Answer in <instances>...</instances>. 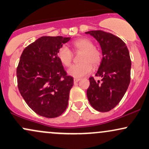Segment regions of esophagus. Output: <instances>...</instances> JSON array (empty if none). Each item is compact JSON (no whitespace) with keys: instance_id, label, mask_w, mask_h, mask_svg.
I'll use <instances>...</instances> for the list:
<instances>
[{"instance_id":"1","label":"esophagus","mask_w":149,"mask_h":149,"mask_svg":"<svg viewBox=\"0 0 149 149\" xmlns=\"http://www.w3.org/2000/svg\"><path fill=\"white\" fill-rule=\"evenodd\" d=\"M79 80H80L79 78H74V84L77 83V82L79 81Z\"/></svg>"}]
</instances>
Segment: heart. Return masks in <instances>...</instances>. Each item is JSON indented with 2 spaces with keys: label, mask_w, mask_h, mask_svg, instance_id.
Returning <instances> with one entry per match:
<instances>
[{
  "label": "heart",
  "mask_w": 149,
  "mask_h": 149,
  "mask_svg": "<svg viewBox=\"0 0 149 149\" xmlns=\"http://www.w3.org/2000/svg\"><path fill=\"white\" fill-rule=\"evenodd\" d=\"M72 46L76 52H83L81 56L82 63L73 65L68 70V74L75 78H79L88 74L93 70V66H97L102 61V53L98 49L94 47V44L88 38H80L73 42ZM57 56L61 63L65 67L72 63L73 54L70 49L63 45L58 51Z\"/></svg>",
  "instance_id": "heart-1"
}]
</instances>
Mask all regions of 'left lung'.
<instances>
[{
  "instance_id": "left-lung-1",
  "label": "left lung",
  "mask_w": 149,
  "mask_h": 149,
  "mask_svg": "<svg viewBox=\"0 0 149 149\" xmlns=\"http://www.w3.org/2000/svg\"><path fill=\"white\" fill-rule=\"evenodd\" d=\"M98 42L102 58L95 76L89 78L88 100L94 109L106 112L113 109L123 98L130 82L131 61L125 42L111 33L102 31L86 32Z\"/></svg>"
}]
</instances>
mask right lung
<instances>
[{
	"label": "right lung",
	"instance_id": "add662e5",
	"mask_svg": "<svg viewBox=\"0 0 149 149\" xmlns=\"http://www.w3.org/2000/svg\"><path fill=\"white\" fill-rule=\"evenodd\" d=\"M70 38L42 36L23 51L17 68L18 88L26 104L40 116H59L66 109L74 81L57 56Z\"/></svg>",
	"mask_w": 149,
	"mask_h": 149
}]
</instances>
